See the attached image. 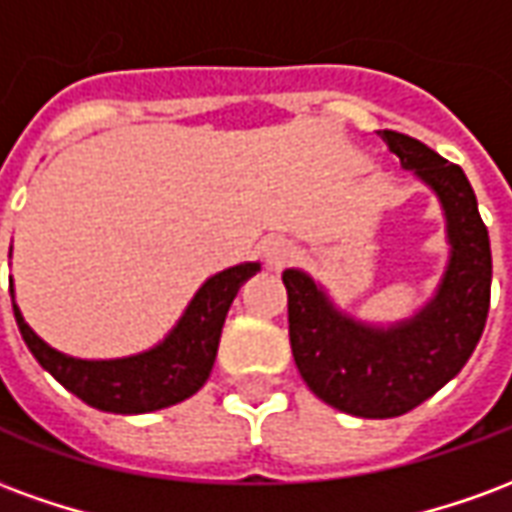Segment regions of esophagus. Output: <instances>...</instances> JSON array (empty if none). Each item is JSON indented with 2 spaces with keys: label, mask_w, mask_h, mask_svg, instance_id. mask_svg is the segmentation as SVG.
Wrapping results in <instances>:
<instances>
[{
  "label": "esophagus",
  "mask_w": 512,
  "mask_h": 512,
  "mask_svg": "<svg viewBox=\"0 0 512 512\" xmlns=\"http://www.w3.org/2000/svg\"><path fill=\"white\" fill-rule=\"evenodd\" d=\"M263 252H266V260L271 268L288 266L290 260L299 255L293 241H288V238H268L266 246H263Z\"/></svg>",
  "instance_id": "esophagus-1"
}]
</instances>
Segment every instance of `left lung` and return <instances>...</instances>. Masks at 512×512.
<instances>
[{"mask_svg":"<svg viewBox=\"0 0 512 512\" xmlns=\"http://www.w3.org/2000/svg\"><path fill=\"white\" fill-rule=\"evenodd\" d=\"M400 164L439 194L452 255L439 293L411 321L373 329L334 310L315 282L288 268V329L301 378L323 403L365 419L400 417L469 362L491 304V244L472 183L458 164L400 131H378Z\"/></svg>","mask_w":512,"mask_h":512,"instance_id":"8db88e82","label":"left lung"}]
</instances>
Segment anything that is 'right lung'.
<instances>
[{"instance_id": "right-lung-1", "label": "right lung", "mask_w": 512, "mask_h": 512, "mask_svg": "<svg viewBox=\"0 0 512 512\" xmlns=\"http://www.w3.org/2000/svg\"><path fill=\"white\" fill-rule=\"evenodd\" d=\"M257 268H260L257 263H241L208 279L197 290L189 310L183 312V318L169 332L167 340L145 354L128 356V359L87 362V359L60 354L29 329L16 304L13 312H16L18 332L32 356L68 392L101 411L145 414V411L175 406L208 381L227 310L241 285L257 274Z\"/></svg>"}]
</instances>
